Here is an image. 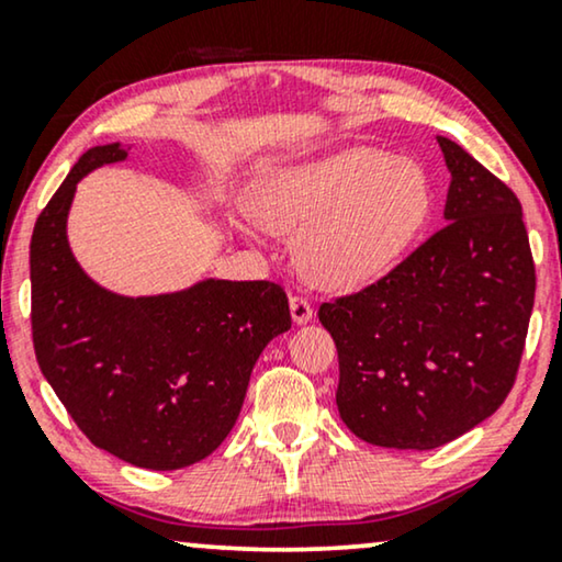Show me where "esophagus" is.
<instances>
[{
	"instance_id": "obj_1",
	"label": "esophagus",
	"mask_w": 562,
	"mask_h": 562,
	"mask_svg": "<svg viewBox=\"0 0 562 562\" xmlns=\"http://www.w3.org/2000/svg\"><path fill=\"white\" fill-rule=\"evenodd\" d=\"M289 306H291V319H294L296 325H304V322L312 319V304L306 296L294 294L289 299Z\"/></svg>"
}]
</instances>
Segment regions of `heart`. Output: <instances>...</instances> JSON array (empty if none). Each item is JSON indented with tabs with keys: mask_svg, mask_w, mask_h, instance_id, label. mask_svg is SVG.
<instances>
[{
	"mask_svg": "<svg viewBox=\"0 0 562 562\" xmlns=\"http://www.w3.org/2000/svg\"><path fill=\"white\" fill-rule=\"evenodd\" d=\"M419 166L379 148H348L286 168L256 191L252 212L276 233H307L299 268L322 289H352L386 271L429 214Z\"/></svg>",
	"mask_w": 562,
	"mask_h": 562,
	"instance_id": "b5f03b06",
	"label": "heart"
}]
</instances>
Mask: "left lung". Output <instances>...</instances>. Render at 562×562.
Listing matches in <instances>:
<instances>
[{"instance_id":"obj_1","label":"left lung","mask_w":562,"mask_h":562,"mask_svg":"<svg viewBox=\"0 0 562 562\" xmlns=\"http://www.w3.org/2000/svg\"><path fill=\"white\" fill-rule=\"evenodd\" d=\"M452 176L445 225L379 281L319 304L337 409L360 440L432 450L491 417L517 381L535 260L514 191L437 137Z\"/></svg>"}]
</instances>
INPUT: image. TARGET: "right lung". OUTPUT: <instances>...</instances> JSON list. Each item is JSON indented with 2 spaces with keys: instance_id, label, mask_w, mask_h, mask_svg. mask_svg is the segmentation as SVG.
Returning a JSON list of instances; mask_svg holds the SVG:
<instances>
[{
  "instance_id": "right-lung-1",
  "label": "right lung",
  "mask_w": 562,
  "mask_h": 562,
  "mask_svg": "<svg viewBox=\"0 0 562 562\" xmlns=\"http://www.w3.org/2000/svg\"><path fill=\"white\" fill-rule=\"evenodd\" d=\"M127 156L120 143L83 153L30 240L37 366L76 427L130 465L176 471L222 445L252 366L291 327L273 281H202L179 294L117 296L81 271L66 240L76 183Z\"/></svg>"
}]
</instances>
